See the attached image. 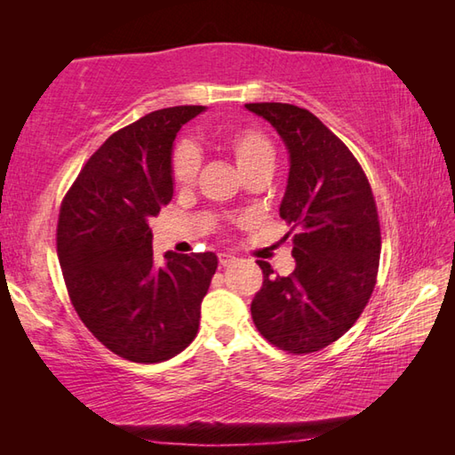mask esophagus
<instances>
[{
    "label": "esophagus",
    "mask_w": 455,
    "mask_h": 455,
    "mask_svg": "<svg viewBox=\"0 0 455 455\" xmlns=\"http://www.w3.org/2000/svg\"><path fill=\"white\" fill-rule=\"evenodd\" d=\"M236 262V256H233V254H219V264L222 266V267H227V266H230V264H235Z\"/></svg>",
    "instance_id": "esophagus-1"
}]
</instances>
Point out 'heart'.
I'll return each instance as SVG.
<instances>
[{"mask_svg": "<svg viewBox=\"0 0 455 455\" xmlns=\"http://www.w3.org/2000/svg\"><path fill=\"white\" fill-rule=\"evenodd\" d=\"M220 147L235 158L243 176L259 170H274L275 150L264 132L238 129L220 140ZM199 172V154L189 144H180L172 154V178L180 188L191 186Z\"/></svg>", "mask_w": 455, "mask_h": 455, "instance_id": "heart-1", "label": "heart"}]
</instances>
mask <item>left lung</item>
Instances as JSON below:
<instances>
[{
	"label": "left lung",
	"instance_id": "left-lung-1",
	"mask_svg": "<svg viewBox=\"0 0 455 455\" xmlns=\"http://www.w3.org/2000/svg\"><path fill=\"white\" fill-rule=\"evenodd\" d=\"M244 108L272 124L289 152L279 217L291 227L285 238L295 258L287 277L259 262L264 285L250 305L252 321L279 350L318 352L352 328L375 287L381 233L373 193L354 154L311 111Z\"/></svg>",
	"mask_w": 455,
	"mask_h": 455
}]
</instances>
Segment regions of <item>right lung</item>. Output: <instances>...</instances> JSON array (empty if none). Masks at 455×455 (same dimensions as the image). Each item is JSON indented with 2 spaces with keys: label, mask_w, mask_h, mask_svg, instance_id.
Returning a JSON list of instances; mask_svg holds the SVG:
<instances>
[{
  "label": "right lung",
  "mask_w": 455,
  "mask_h": 455,
  "mask_svg": "<svg viewBox=\"0 0 455 455\" xmlns=\"http://www.w3.org/2000/svg\"><path fill=\"white\" fill-rule=\"evenodd\" d=\"M201 111L158 109L113 132L85 162L58 215V259L76 313L129 362L158 363L186 350L219 264L212 252H166L158 266L148 227L173 197V139Z\"/></svg>",
  "instance_id": "right-lung-1"
}]
</instances>
